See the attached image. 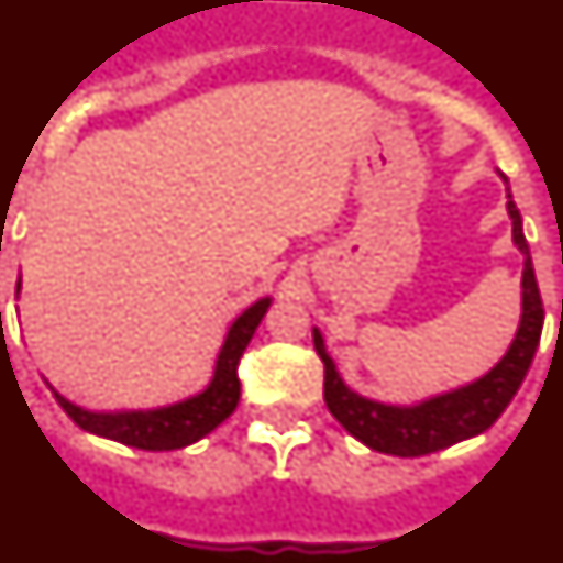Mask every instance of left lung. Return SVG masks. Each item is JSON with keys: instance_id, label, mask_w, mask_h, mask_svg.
<instances>
[{"instance_id": "8db88e82", "label": "left lung", "mask_w": 563, "mask_h": 563, "mask_svg": "<svg viewBox=\"0 0 563 563\" xmlns=\"http://www.w3.org/2000/svg\"><path fill=\"white\" fill-rule=\"evenodd\" d=\"M507 211L512 217V240L523 254L521 323H518L512 346L484 377L412 406L377 404V400L352 391L340 380L334 361L325 354L323 334L314 329V349H318L325 369V406L340 420V427L346 429L352 438L366 443L369 450L384 452V455L418 457L446 450V446L466 441V438H475L500 418V412L507 409L527 372H530L541 329H544V303H541V291H538L530 245L523 238L521 214L515 209L512 194H507Z\"/></svg>"}]
</instances>
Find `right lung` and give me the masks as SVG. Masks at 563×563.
Listing matches in <instances>:
<instances>
[{"label": "right lung", "instance_id": "obj_1", "mask_svg": "<svg viewBox=\"0 0 563 563\" xmlns=\"http://www.w3.org/2000/svg\"><path fill=\"white\" fill-rule=\"evenodd\" d=\"M19 291V283H16ZM272 297H263L254 306L240 314L231 323L225 343L217 354V366L211 384L194 395L188 400H179L172 406H159V409H145V412H91L82 406L70 404L59 391H54V398L65 409L74 423L85 432H93L108 441L125 443L134 450L145 452H168L183 450L188 443L200 441L211 429H217L229 418L240 404V377L238 366L243 357L249 340H252L254 329L260 325L263 314H266Z\"/></svg>", "mask_w": 563, "mask_h": 563}]
</instances>
